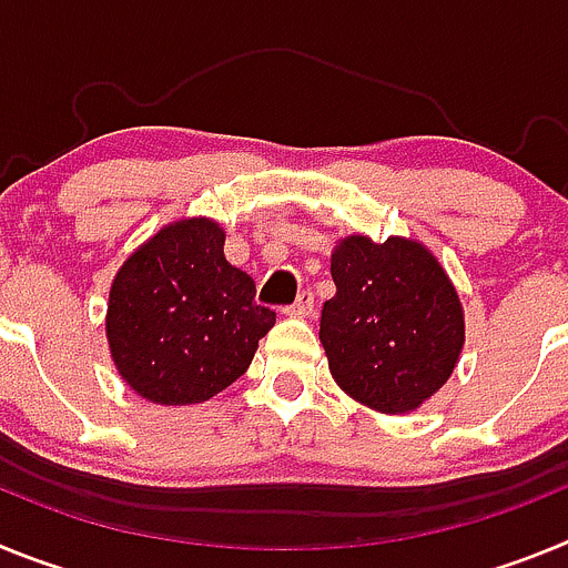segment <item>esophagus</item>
Here are the masks:
<instances>
[{
	"instance_id": "esophagus-1",
	"label": "esophagus",
	"mask_w": 568,
	"mask_h": 568,
	"mask_svg": "<svg viewBox=\"0 0 568 568\" xmlns=\"http://www.w3.org/2000/svg\"><path fill=\"white\" fill-rule=\"evenodd\" d=\"M315 301H313V293H301L298 298H295L293 307H287L284 313L290 315V318H307L310 313H313Z\"/></svg>"
}]
</instances>
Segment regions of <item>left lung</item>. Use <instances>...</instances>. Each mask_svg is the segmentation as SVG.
Wrapping results in <instances>:
<instances>
[{
    "label": "left lung",
    "instance_id": "left-lung-1",
    "mask_svg": "<svg viewBox=\"0 0 568 568\" xmlns=\"http://www.w3.org/2000/svg\"><path fill=\"white\" fill-rule=\"evenodd\" d=\"M321 310V344L335 384L384 415H409L449 381L466 341L464 304L420 241L344 235Z\"/></svg>",
    "mask_w": 568,
    "mask_h": 568
}]
</instances>
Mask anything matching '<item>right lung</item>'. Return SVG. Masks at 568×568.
I'll list each match as a JSON object with an SVG mask.
<instances>
[{
	"label": "right lung",
	"mask_w": 568,
	"mask_h": 568,
	"mask_svg": "<svg viewBox=\"0 0 568 568\" xmlns=\"http://www.w3.org/2000/svg\"><path fill=\"white\" fill-rule=\"evenodd\" d=\"M275 313L255 281L224 258L207 215L164 224L113 275L104 315L110 358L150 404H204L247 373Z\"/></svg>",
	"instance_id": "add662e5"
}]
</instances>
